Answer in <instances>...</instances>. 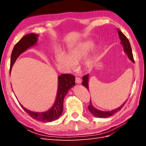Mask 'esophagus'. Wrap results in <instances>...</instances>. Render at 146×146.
I'll list each match as a JSON object with an SVG mask.
<instances>
[{
  "instance_id": "obj_1",
  "label": "esophagus",
  "mask_w": 146,
  "mask_h": 146,
  "mask_svg": "<svg viewBox=\"0 0 146 146\" xmlns=\"http://www.w3.org/2000/svg\"><path fill=\"white\" fill-rule=\"evenodd\" d=\"M76 83H78V84L81 83V79H80V77H76Z\"/></svg>"
}]
</instances>
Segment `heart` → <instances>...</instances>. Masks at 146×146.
I'll list each match as a JSON object with an SVG mask.
<instances>
[{"instance_id":"b5f03b06","label":"heart","mask_w":146,"mask_h":146,"mask_svg":"<svg viewBox=\"0 0 146 146\" xmlns=\"http://www.w3.org/2000/svg\"><path fill=\"white\" fill-rule=\"evenodd\" d=\"M92 47L93 44L90 41L82 42L76 47L69 48L68 56L61 52H57L55 55L56 60L58 64L67 70H73L76 68V64L78 63L88 54ZM91 65V61H87V67H90Z\"/></svg>"}]
</instances>
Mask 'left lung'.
<instances>
[{"mask_svg": "<svg viewBox=\"0 0 146 146\" xmlns=\"http://www.w3.org/2000/svg\"><path fill=\"white\" fill-rule=\"evenodd\" d=\"M118 33H119V38H120V39H121V42L123 47V50H124V52L127 54L130 60L133 61V62H134L133 53H132L131 47L129 39H128V38L125 36V35L123 34L121 32V31L119 30V29H118ZM88 77H89V75L88 74H86L85 76H84L83 77L82 85L85 88H86L87 90L89 91V90H88L89 89V88H88ZM126 102L127 101H125V102L123 103L121 106H120L119 108H117L115 110H111V111H100V110H98L96 108H95L93 107V105H92L91 102L90 101V104H89V106H88V110H89L96 117H110V116L113 115L114 113H116L117 111H119V110H120L123 107V105H125Z\"/></svg>", "mask_w": 146, "mask_h": 146, "instance_id": "left-lung-1", "label": "left lung"}]
</instances>
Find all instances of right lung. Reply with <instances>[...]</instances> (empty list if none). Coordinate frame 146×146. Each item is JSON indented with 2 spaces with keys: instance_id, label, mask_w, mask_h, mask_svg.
<instances>
[{
  "instance_id": "add662e5",
  "label": "right lung",
  "mask_w": 146,
  "mask_h": 146,
  "mask_svg": "<svg viewBox=\"0 0 146 146\" xmlns=\"http://www.w3.org/2000/svg\"><path fill=\"white\" fill-rule=\"evenodd\" d=\"M38 35L35 33H29L25 35L17 42L13 48L11 55L10 70L15 61L22 53L28 48L33 46L37 41ZM75 85V77L70 74H63L58 77V92L54 106L48 111L43 113H36L29 111L23 105L21 107L32 118L44 122H52L58 119L63 110V101L68 91Z\"/></svg>"
}]
</instances>
